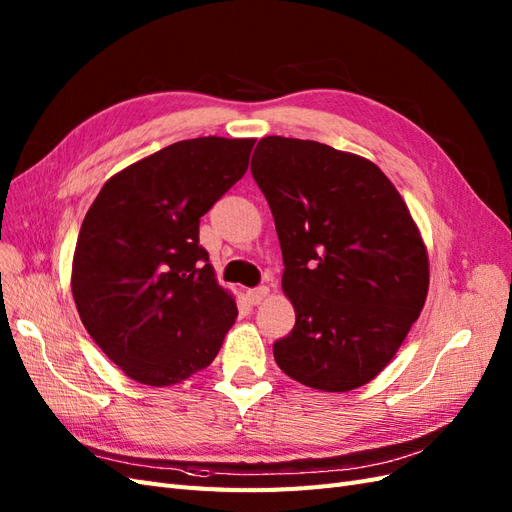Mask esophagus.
Instances as JSON below:
<instances>
[{
	"label": "esophagus",
	"instance_id": "1",
	"mask_svg": "<svg viewBox=\"0 0 512 512\" xmlns=\"http://www.w3.org/2000/svg\"><path fill=\"white\" fill-rule=\"evenodd\" d=\"M267 297H269V288L267 286H258V288L247 290V299H250L252 305H260Z\"/></svg>",
	"mask_w": 512,
	"mask_h": 512
}]
</instances>
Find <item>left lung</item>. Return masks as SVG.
Returning <instances> with one entry per match:
<instances>
[{
  "mask_svg": "<svg viewBox=\"0 0 512 512\" xmlns=\"http://www.w3.org/2000/svg\"><path fill=\"white\" fill-rule=\"evenodd\" d=\"M252 175L271 207L294 329L273 344L284 374L327 393L391 363L429 290V258L395 185L361 156L260 138Z\"/></svg>",
  "mask_w": 512,
  "mask_h": 512,
  "instance_id": "obj_1",
  "label": "left lung"
}]
</instances>
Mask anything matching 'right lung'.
I'll list each match as a JSON object with an SVG mask.
<instances>
[{"instance_id":"1","label":"right lung","mask_w":512,"mask_h":512,"mask_svg":"<svg viewBox=\"0 0 512 512\" xmlns=\"http://www.w3.org/2000/svg\"><path fill=\"white\" fill-rule=\"evenodd\" d=\"M256 138L200 136L108 179L72 260V297L87 333L123 374L170 386L211 365L237 303L198 245L200 218L250 164Z\"/></svg>"}]
</instances>
